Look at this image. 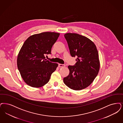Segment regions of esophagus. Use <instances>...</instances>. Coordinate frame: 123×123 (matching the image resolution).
<instances>
[{
    "mask_svg": "<svg viewBox=\"0 0 123 123\" xmlns=\"http://www.w3.org/2000/svg\"><path fill=\"white\" fill-rule=\"evenodd\" d=\"M65 65L64 64H59V67H65Z\"/></svg>",
    "mask_w": 123,
    "mask_h": 123,
    "instance_id": "esophagus-1",
    "label": "esophagus"
}]
</instances>
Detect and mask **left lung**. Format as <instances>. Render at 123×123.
<instances>
[{"instance_id":"8db88e82","label":"left lung","mask_w":123,"mask_h":123,"mask_svg":"<svg viewBox=\"0 0 123 123\" xmlns=\"http://www.w3.org/2000/svg\"><path fill=\"white\" fill-rule=\"evenodd\" d=\"M64 37L71 56L77 59L74 65L68 66L69 73L63 79L64 83L69 88L81 90L90 86L98 74V51L93 43L85 36L68 33Z\"/></svg>"}]
</instances>
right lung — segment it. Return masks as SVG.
Instances as JSON below:
<instances>
[{"label": "right lung", "instance_id": "1", "mask_svg": "<svg viewBox=\"0 0 123 123\" xmlns=\"http://www.w3.org/2000/svg\"><path fill=\"white\" fill-rule=\"evenodd\" d=\"M59 33L45 32L29 37L25 41L18 55V70L25 82L33 87L46 84L58 64L45 59Z\"/></svg>", "mask_w": 123, "mask_h": 123}]
</instances>
